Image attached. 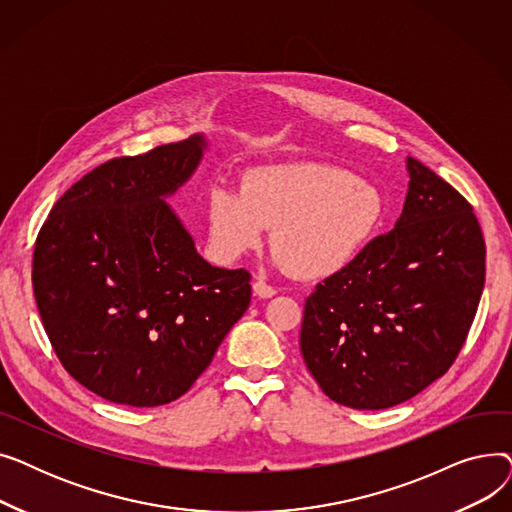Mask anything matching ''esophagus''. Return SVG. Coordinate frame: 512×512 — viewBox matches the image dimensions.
<instances>
[{
    "label": "esophagus",
    "instance_id": "34e87169",
    "mask_svg": "<svg viewBox=\"0 0 512 512\" xmlns=\"http://www.w3.org/2000/svg\"><path fill=\"white\" fill-rule=\"evenodd\" d=\"M253 294L259 299H272L276 294V288L270 286V284H265L263 280H255L253 282Z\"/></svg>",
    "mask_w": 512,
    "mask_h": 512
}]
</instances>
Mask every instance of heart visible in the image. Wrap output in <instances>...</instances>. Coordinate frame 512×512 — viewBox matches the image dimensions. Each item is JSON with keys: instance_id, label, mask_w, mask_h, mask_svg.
<instances>
[{"instance_id": "1", "label": "heart", "mask_w": 512, "mask_h": 512, "mask_svg": "<svg viewBox=\"0 0 512 512\" xmlns=\"http://www.w3.org/2000/svg\"><path fill=\"white\" fill-rule=\"evenodd\" d=\"M205 213L209 251L220 263L259 249L272 228L274 261L317 280L359 259L384 222L386 201L351 170L307 161L249 170L240 188L215 184Z\"/></svg>"}]
</instances>
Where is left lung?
<instances>
[{
    "label": "left lung",
    "instance_id": "obj_1",
    "mask_svg": "<svg viewBox=\"0 0 512 512\" xmlns=\"http://www.w3.org/2000/svg\"><path fill=\"white\" fill-rule=\"evenodd\" d=\"M407 172L394 230L305 301V365L334 402L359 411L400 405L442 378L486 280L473 207L419 159L407 157Z\"/></svg>",
    "mask_w": 512,
    "mask_h": 512
}]
</instances>
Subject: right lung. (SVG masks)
Listing matches in <instances>:
<instances>
[{"mask_svg":"<svg viewBox=\"0 0 512 512\" xmlns=\"http://www.w3.org/2000/svg\"><path fill=\"white\" fill-rule=\"evenodd\" d=\"M205 149L193 134L105 161L58 199L37 236L33 288L53 351L116 405L180 398L251 303L249 272L207 263L166 201Z\"/></svg>","mask_w":512,"mask_h":512,"instance_id":"add662e5","label":"right lung"}]
</instances>
